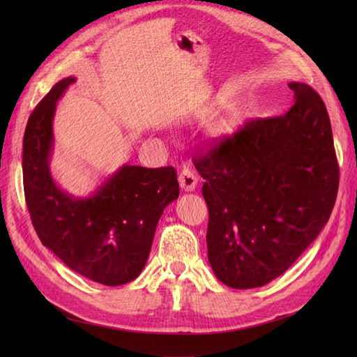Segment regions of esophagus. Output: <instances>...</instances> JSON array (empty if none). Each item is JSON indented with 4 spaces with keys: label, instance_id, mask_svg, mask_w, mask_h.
<instances>
[{
    "label": "esophagus",
    "instance_id": "obj_1",
    "mask_svg": "<svg viewBox=\"0 0 357 357\" xmlns=\"http://www.w3.org/2000/svg\"><path fill=\"white\" fill-rule=\"evenodd\" d=\"M178 181H180V186L185 192H193L198 185V177L195 174V171L190 169V168H185L181 169L180 176H178Z\"/></svg>",
    "mask_w": 357,
    "mask_h": 357
}]
</instances>
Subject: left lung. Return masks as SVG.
Listing matches in <instances>:
<instances>
[{
    "mask_svg": "<svg viewBox=\"0 0 357 357\" xmlns=\"http://www.w3.org/2000/svg\"><path fill=\"white\" fill-rule=\"evenodd\" d=\"M295 102L255 119L193 164L208 207L214 275L234 289L282 275L317 238L337 199L340 169L325 102L311 86L289 83Z\"/></svg>",
    "mask_w": 357,
    "mask_h": 357,
    "instance_id": "left-lung-1",
    "label": "left lung"
}]
</instances>
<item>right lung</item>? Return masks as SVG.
Masks as SVG:
<instances>
[{"instance_id": "add662e5", "label": "right lung", "mask_w": 357, "mask_h": 357, "mask_svg": "<svg viewBox=\"0 0 357 357\" xmlns=\"http://www.w3.org/2000/svg\"><path fill=\"white\" fill-rule=\"evenodd\" d=\"M75 82L59 80L31 113L24 135V189L43 245L73 271L105 286L132 282L147 262L164 208L178 198L172 167L122 165L89 197L62 190L50 172L56 102Z\"/></svg>"}]
</instances>
